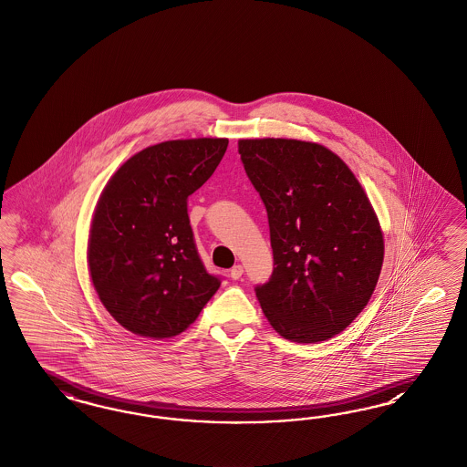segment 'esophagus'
<instances>
[{"instance_id":"obj_1","label":"esophagus","mask_w":467,"mask_h":467,"mask_svg":"<svg viewBox=\"0 0 467 467\" xmlns=\"http://www.w3.org/2000/svg\"><path fill=\"white\" fill-rule=\"evenodd\" d=\"M243 275V265L242 264H236V265H233L231 267V271H229V276L233 278V280H240Z\"/></svg>"}]
</instances>
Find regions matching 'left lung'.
Instances as JSON below:
<instances>
[{"label":"left lung","instance_id":"left-lung-1","mask_svg":"<svg viewBox=\"0 0 467 467\" xmlns=\"http://www.w3.org/2000/svg\"><path fill=\"white\" fill-rule=\"evenodd\" d=\"M243 167L267 210L275 269L255 296L281 337L315 344L372 297L384 238L355 173L315 142L243 139Z\"/></svg>","mask_w":467,"mask_h":467}]
</instances>
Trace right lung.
<instances>
[{"label": "right lung", "instance_id": "obj_1", "mask_svg": "<svg viewBox=\"0 0 467 467\" xmlns=\"http://www.w3.org/2000/svg\"><path fill=\"white\" fill-rule=\"evenodd\" d=\"M227 139L167 140L133 154L104 187L88 238L97 296L121 327L179 336L219 290L206 273L187 198L219 167Z\"/></svg>", "mask_w": 467, "mask_h": 467}]
</instances>
